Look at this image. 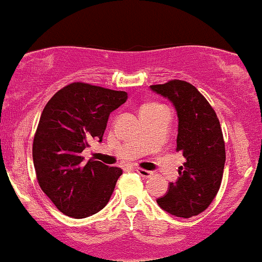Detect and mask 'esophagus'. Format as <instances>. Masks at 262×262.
I'll return each instance as SVG.
<instances>
[{
    "mask_svg": "<svg viewBox=\"0 0 262 262\" xmlns=\"http://www.w3.org/2000/svg\"><path fill=\"white\" fill-rule=\"evenodd\" d=\"M135 171H137V172L139 173L141 177H144V179H149V177H151L152 175H154V173H152V171L141 169V167H138V169Z\"/></svg>",
    "mask_w": 262,
    "mask_h": 262,
    "instance_id": "obj_1",
    "label": "esophagus"
}]
</instances>
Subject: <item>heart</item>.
<instances>
[{"label":"heart","instance_id":"obj_1","mask_svg":"<svg viewBox=\"0 0 262 262\" xmlns=\"http://www.w3.org/2000/svg\"><path fill=\"white\" fill-rule=\"evenodd\" d=\"M161 111H167L166 108L161 104L155 103V102H150V103H145L140 108V114H151V113H158Z\"/></svg>","mask_w":262,"mask_h":262}]
</instances>
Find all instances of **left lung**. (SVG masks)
<instances>
[{
    "label": "left lung",
    "instance_id": "left-lung-1",
    "mask_svg": "<svg viewBox=\"0 0 262 262\" xmlns=\"http://www.w3.org/2000/svg\"><path fill=\"white\" fill-rule=\"evenodd\" d=\"M172 102L179 117L177 148L186 159L179 180L156 202L170 214L189 218L208 208L223 179L225 144L214 110L193 85L171 80L150 86Z\"/></svg>",
    "mask_w": 262,
    "mask_h": 262
}]
</instances>
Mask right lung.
<instances>
[{"instance_id":"obj_1","label":"right lung","mask_w":262,"mask_h":262,"mask_svg":"<svg viewBox=\"0 0 262 262\" xmlns=\"http://www.w3.org/2000/svg\"><path fill=\"white\" fill-rule=\"evenodd\" d=\"M127 98L124 91L73 82L41 112L32 150L35 175L41 191L69 217H90L112 196L122 169L101 161L85 164L81 152L91 140H102L110 113Z\"/></svg>"}]
</instances>
